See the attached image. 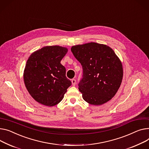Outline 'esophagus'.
<instances>
[{
    "label": "esophagus",
    "mask_w": 149,
    "mask_h": 149,
    "mask_svg": "<svg viewBox=\"0 0 149 149\" xmlns=\"http://www.w3.org/2000/svg\"><path fill=\"white\" fill-rule=\"evenodd\" d=\"M71 82H72V86H75V84H76V80H75V79H72Z\"/></svg>",
    "instance_id": "34e87169"
}]
</instances>
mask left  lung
Here are the masks:
<instances>
[{"instance_id":"obj_1","label":"left lung","mask_w":149,"mask_h":149,"mask_svg":"<svg viewBox=\"0 0 149 149\" xmlns=\"http://www.w3.org/2000/svg\"><path fill=\"white\" fill-rule=\"evenodd\" d=\"M71 49L83 67L78 88L83 100L93 105L111 100L121 85L123 75L122 62L113 49L96 42L74 45Z\"/></svg>"}]
</instances>
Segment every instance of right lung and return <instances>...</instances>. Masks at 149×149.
I'll list each match as a JSON object with an SVG mask.
<instances>
[{
	"instance_id": "add662e5",
	"label": "right lung",
	"mask_w": 149,
	"mask_h": 149,
	"mask_svg": "<svg viewBox=\"0 0 149 149\" xmlns=\"http://www.w3.org/2000/svg\"><path fill=\"white\" fill-rule=\"evenodd\" d=\"M68 49L58 45L46 46L33 52L27 61L24 82L27 91L38 102L52 107L60 102L71 85L61 61Z\"/></svg>"
}]
</instances>
